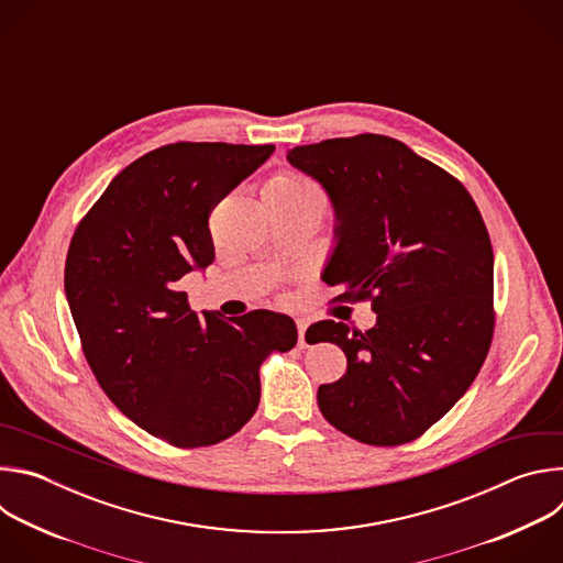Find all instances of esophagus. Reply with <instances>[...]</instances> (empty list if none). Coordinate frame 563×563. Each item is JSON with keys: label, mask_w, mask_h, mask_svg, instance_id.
Here are the masks:
<instances>
[{"label": "esophagus", "mask_w": 563, "mask_h": 563, "mask_svg": "<svg viewBox=\"0 0 563 563\" xmlns=\"http://www.w3.org/2000/svg\"><path fill=\"white\" fill-rule=\"evenodd\" d=\"M296 328H298V343L305 345V332H307V328H309L307 318H296Z\"/></svg>", "instance_id": "esophagus-1"}]
</instances>
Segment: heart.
I'll return each instance as SVG.
<instances>
[{"mask_svg": "<svg viewBox=\"0 0 563 563\" xmlns=\"http://www.w3.org/2000/svg\"><path fill=\"white\" fill-rule=\"evenodd\" d=\"M263 191L283 200H311V202L323 205V194H320V189L298 172L276 174L274 178L267 180Z\"/></svg>", "mask_w": 563, "mask_h": 563, "instance_id": "obj_1", "label": "heart"}]
</instances>
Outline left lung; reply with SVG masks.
Wrapping results in <instances>:
<instances>
[{
    "mask_svg": "<svg viewBox=\"0 0 563 563\" xmlns=\"http://www.w3.org/2000/svg\"><path fill=\"white\" fill-rule=\"evenodd\" d=\"M287 163L334 209L336 247L320 276L376 311L365 334L334 320L307 330L347 356L343 378L318 387V408L361 443L415 441L490 350L495 256L484 218L456 178L387 135L294 146Z\"/></svg>",
    "mask_w": 563,
    "mask_h": 563,
    "instance_id": "left-lung-1",
    "label": "left lung"
}]
</instances>
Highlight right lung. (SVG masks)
Instances as JSON below:
<instances>
[{
  "label": "right lung",
  "instance_id": "obj_1",
  "mask_svg": "<svg viewBox=\"0 0 563 563\" xmlns=\"http://www.w3.org/2000/svg\"><path fill=\"white\" fill-rule=\"evenodd\" d=\"M274 144L176 142L122 169L77 224L64 291L85 356L118 410L178 448L213 445L261 400V363L298 332L285 313L198 316L178 280L213 258L211 209Z\"/></svg>",
  "mask_w": 563,
  "mask_h": 563
}]
</instances>
